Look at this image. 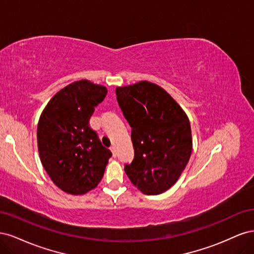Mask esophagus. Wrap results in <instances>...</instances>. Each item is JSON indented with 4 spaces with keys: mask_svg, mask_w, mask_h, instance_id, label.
Returning a JSON list of instances; mask_svg holds the SVG:
<instances>
[{
    "mask_svg": "<svg viewBox=\"0 0 254 254\" xmlns=\"http://www.w3.org/2000/svg\"><path fill=\"white\" fill-rule=\"evenodd\" d=\"M110 150H111V152H112V157H117V151H115V148H114V146H111L110 147Z\"/></svg>",
    "mask_w": 254,
    "mask_h": 254,
    "instance_id": "esophagus-1",
    "label": "esophagus"
}]
</instances>
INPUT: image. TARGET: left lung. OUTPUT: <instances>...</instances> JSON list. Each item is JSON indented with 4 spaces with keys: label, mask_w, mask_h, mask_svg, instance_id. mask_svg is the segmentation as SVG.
Here are the masks:
<instances>
[{
    "label": "left lung",
    "mask_w": 254,
    "mask_h": 254,
    "mask_svg": "<svg viewBox=\"0 0 254 254\" xmlns=\"http://www.w3.org/2000/svg\"><path fill=\"white\" fill-rule=\"evenodd\" d=\"M120 108L131 127L134 158L125 173L146 195H159L178 180L191 155L187 113L156 83L139 81L118 87Z\"/></svg>",
    "instance_id": "1"
}]
</instances>
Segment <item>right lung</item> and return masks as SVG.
<instances>
[{"label":"right lung","mask_w":254,"mask_h":254,"mask_svg":"<svg viewBox=\"0 0 254 254\" xmlns=\"http://www.w3.org/2000/svg\"><path fill=\"white\" fill-rule=\"evenodd\" d=\"M107 92L87 79L74 81L51 98L38 122L41 163L55 186L67 194L83 195L95 189L112 156L89 126Z\"/></svg>","instance_id":"add662e5"}]
</instances>
